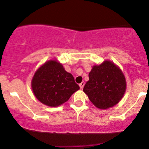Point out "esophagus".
<instances>
[{
    "instance_id": "1",
    "label": "esophagus",
    "mask_w": 149,
    "mask_h": 149,
    "mask_svg": "<svg viewBox=\"0 0 149 149\" xmlns=\"http://www.w3.org/2000/svg\"><path fill=\"white\" fill-rule=\"evenodd\" d=\"M84 85H85V83H84V81H82L81 83L80 84H79V86H80L81 88H83Z\"/></svg>"
}]
</instances>
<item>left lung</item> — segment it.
Masks as SVG:
<instances>
[{"instance_id": "8db88e82", "label": "left lung", "mask_w": 149, "mask_h": 149, "mask_svg": "<svg viewBox=\"0 0 149 149\" xmlns=\"http://www.w3.org/2000/svg\"><path fill=\"white\" fill-rule=\"evenodd\" d=\"M88 78L83 91L96 107L101 109L112 107L124 96L125 77L112 61H104L100 65L93 66Z\"/></svg>"}]
</instances>
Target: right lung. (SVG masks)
<instances>
[{
	"label": "right lung",
	"instance_id": "right-lung-1",
	"mask_svg": "<svg viewBox=\"0 0 149 149\" xmlns=\"http://www.w3.org/2000/svg\"><path fill=\"white\" fill-rule=\"evenodd\" d=\"M36 98L49 107H58L80 88L71 73H68L57 60L45 63L36 70L31 79Z\"/></svg>",
	"mask_w": 149,
	"mask_h": 149
}]
</instances>
